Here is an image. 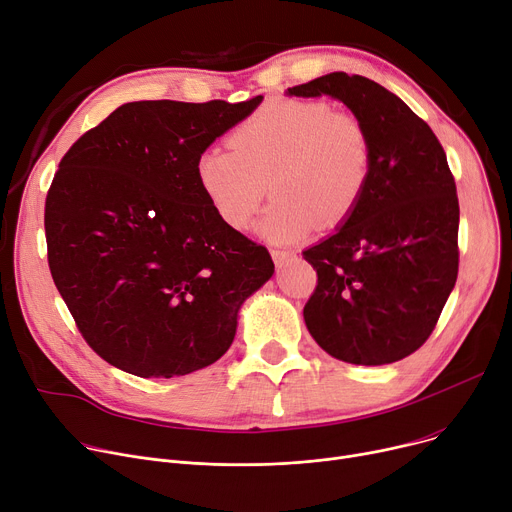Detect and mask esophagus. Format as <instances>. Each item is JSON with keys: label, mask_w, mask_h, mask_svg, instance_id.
<instances>
[{"label": "esophagus", "mask_w": 512, "mask_h": 512, "mask_svg": "<svg viewBox=\"0 0 512 512\" xmlns=\"http://www.w3.org/2000/svg\"><path fill=\"white\" fill-rule=\"evenodd\" d=\"M270 254H273V260H275L277 268H283V266L293 258V254H291V252H285V250H273Z\"/></svg>", "instance_id": "esophagus-1"}]
</instances>
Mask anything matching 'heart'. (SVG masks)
<instances>
[{"instance_id":"b5f03b06","label":"heart","mask_w":512,"mask_h":512,"mask_svg":"<svg viewBox=\"0 0 512 512\" xmlns=\"http://www.w3.org/2000/svg\"><path fill=\"white\" fill-rule=\"evenodd\" d=\"M227 142L198 157V188L227 227L244 231L270 186L277 200L260 231L275 244L295 242L316 225L339 227L370 186L374 146L366 124L326 101L268 103Z\"/></svg>"}]
</instances>
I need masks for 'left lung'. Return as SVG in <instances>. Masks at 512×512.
<instances>
[{"label": "left lung", "instance_id": "1", "mask_svg": "<svg viewBox=\"0 0 512 512\" xmlns=\"http://www.w3.org/2000/svg\"><path fill=\"white\" fill-rule=\"evenodd\" d=\"M289 95L343 101L374 146L355 213L304 252L318 275L306 326L341 362H399L428 341L457 283L459 198L444 148L422 117L370 78L333 72Z\"/></svg>", "mask_w": 512, "mask_h": 512}]
</instances>
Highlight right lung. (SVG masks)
Segmentation results:
<instances>
[{
	"instance_id": "1",
	"label": "right lung",
	"mask_w": 512,
	"mask_h": 512,
	"mask_svg": "<svg viewBox=\"0 0 512 512\" xmlns=\"http://www.w3.org/2000/svg\"><path fill=\"white\" fill-rule=\"evenodd\" d=\"M262 97L134 101L84 132L45 200L47 262L80 335L140 378L215 364L244 299L275 273L268 250L227 227L196 161Z\"/></svg>"
}]
</instances>
